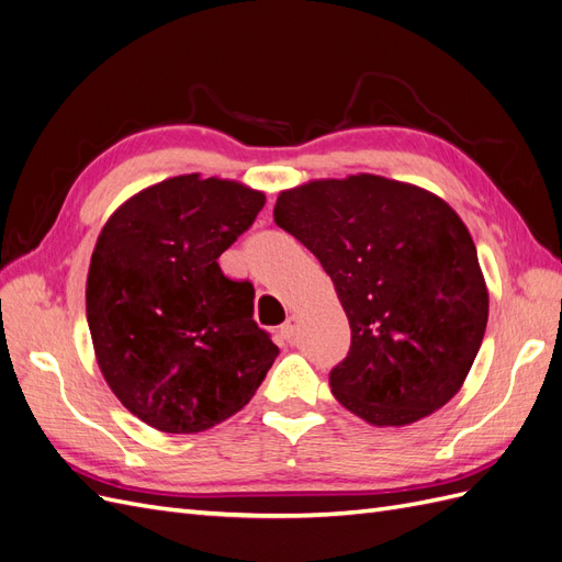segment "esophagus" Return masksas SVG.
Returning a JSON list of instances; mask_svg holds the SVG:
<instances>
[{
    "instance_id": "34e87169",
    "label": "esophagus",
    "mask_w": 562,
    "mask_h": 562,
    "mask_svg": "<svg viewBox=\"0 0 562 562\" xmlns=\"http://www.w3.org/2000/svg\"><path fill=\"white\" fill-rule=\"evenodd\" d=\"M295 333H297V316L291 314L285 318V323L281 326V337L285 339V342H293L295 339Z\"/></svg>"
}]
</instances>
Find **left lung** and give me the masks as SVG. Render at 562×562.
<instances>
[{
  "instance_id": "obj_1",
  "label": "left lung",
  "mask_w": 562,
  "mask_h": 562,
  "mask_svg": "<svg viewBox=\"0 0 562 562\" xmlns=\"http://www.w3.org/2000/svg\"><path fill=\"white\" fill-rule=\"evenodd\" d=\"M274 223L333 279L351 347L330 370L347 411L403 427L464 384L487 326V288L467 225L422 187L359 173L279 194Z\"/></svg>"
}]
</instances>
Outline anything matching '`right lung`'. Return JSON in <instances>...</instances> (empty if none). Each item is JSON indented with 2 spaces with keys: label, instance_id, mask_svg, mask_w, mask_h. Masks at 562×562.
<instances>
[{
  "label": "right lung",
  "instance_id": "obj_1",
  "mask_svg": "<svg viewBox=\"0 0 562 562\" xmlns=\"http://www.w3.org/2000/svg\"><path fill=\"white\" fill-rule=\"evenodd\" d=\"M265 194L199 173L151 184L98 236L87 279L95 359L128 413L164 434L206 431L239 413L279 347L252 321V283L217 258Z\"/></svg>",
  "mask_w": 562,
  "mask_h": 562
}]
</instances>
